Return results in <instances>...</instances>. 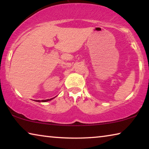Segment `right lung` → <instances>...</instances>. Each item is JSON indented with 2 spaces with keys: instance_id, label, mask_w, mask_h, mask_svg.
Returning a JSON list of instances; mask_svg holds the SVG:
<instances>
[{
  "instance_id": "add662e5",
  "label": "right lung",
  "mask_w": 149,
  "mask_h": 149,
  "mask_svg": "<svg viewBox=\"0 0 149 149\" xmlns=\"http://www.w3.org/2000/svg\"><path fill=\"white\" fill-rule=\"evenodd\" d=\"M55 97H54V98H52V99H46V100H35L34 101H35V102H48V101H50V100H52L53 99H54Z\"/></svg>"
}]
</instances>
